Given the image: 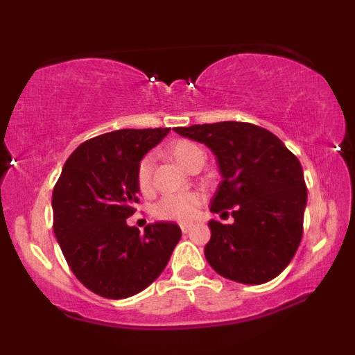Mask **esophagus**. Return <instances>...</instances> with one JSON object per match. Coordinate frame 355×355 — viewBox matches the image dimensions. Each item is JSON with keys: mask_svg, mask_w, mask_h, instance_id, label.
<instances>
[{"mask_svg": "<svg viewBox=\"0 0 355 355\" xmlns=\"http://www.w3.org/2000/svg\"><path fill=\"white\" fill-rule=\"evenodd\" d=\"M181 231L189 232V231H191V225H181Z\"/></svg>", "mask_w": 355, "mask_h": 355, "instance_id": "1", "label": "esophagus"}]
</instances>
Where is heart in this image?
<instances>
[{"mask_svg":"<svg viewBox=\"0 0 355 355\" xmlns=\"http://www.w3.org/2000/svg\"><path fill=\"white\" fill-rule=\"evenodd\" d=\"M168 153L181 164L182 168L191 169L197 159L203 158V152L198 145L189 140H178L168 147ZM152 155H147L140 159L137 171H135V181L137 187L142 193L152 191ZM202 192H182V193H168L159 198L153 207V215L158 220L164 221H178V223H191L196 220L200 207L203 203Z\"/></svg>","mask_w":355,"mask_h":355,"instance_id":"1","label":"heart"}]
</instances>
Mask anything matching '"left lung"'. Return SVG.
<instances>
[{
    "label": "left lung",
    "mask_w": 355,
    "mask_h": 355,
    "mask_svg": "<svg viewBox=\"0 0 355 355\" xmlns=\"http://www.w3.org/2000/svg\"><path fill=\"white\" fill-rule=\"evenodd\" d=\"M174 130L215 153L223 181L210 210L234 208L232 225L208 223V263L242 284L276 278L302 239L307 186L297 157L275 134L250 123L223 121Z\"/></svg>",
    "instance_id": "left-lung-1"
}]
</instances>
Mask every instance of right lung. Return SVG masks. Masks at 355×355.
<instances>
[{"mask_svg":"<svg viewBox=\"0 0 355 355\" xmlns=\"http://www.w3.org/2000/svg\"><path fill=\"white\" fill-rule=\"evenodd\" d=\"M169 128L121 129L80 144L53 189V230L76 278L106 299L140 293L162 275L181 227L159 221L140 232L135 171Z\"/></svg>","mask_w":355,"mask_h":355,"instance_id":"obj_1","label":"right lung"}]
</instances>
